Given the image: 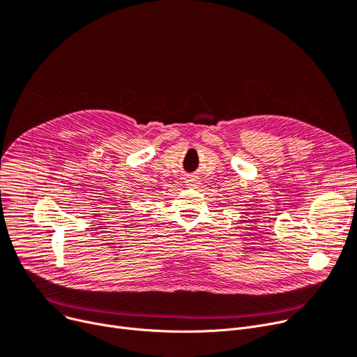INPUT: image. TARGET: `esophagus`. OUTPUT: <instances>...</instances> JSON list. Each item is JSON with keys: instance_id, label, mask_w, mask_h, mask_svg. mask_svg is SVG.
I'll list each match as a JSON object with an SVG mask.
<instances>
[{"instance_id": "esophagus-1", "label": "esophagus", "mask_w": 357, "mask_h": 357, "mask_svg": "<svg viewBox=\"0 0 357 357\" xmlns=\"http://www.w3.org/2000/svg\"><path fill=\"white\" fill-rule=\"evenodd\" d=\"M185 183L188 185V188H194V186H197V183H198V179L195 176H191L190 179H186Z\"/></svg>"}]
</instances>
